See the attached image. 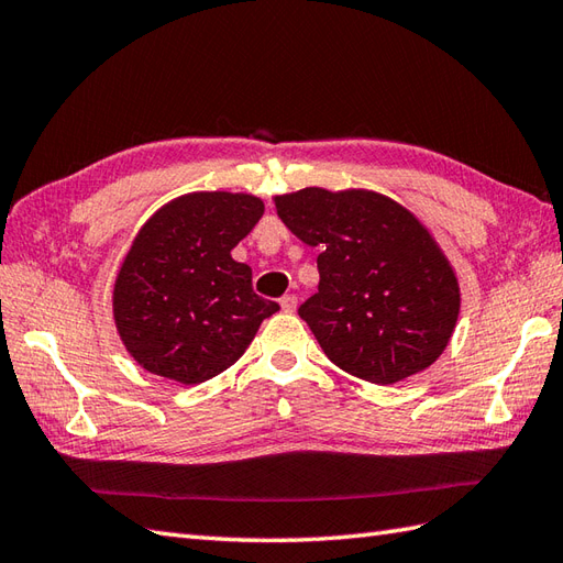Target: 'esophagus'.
<instances>
[{
  "label": "esophagus",
  "instance_id": "obj_1",
  "mask_svg": "<svg viewBox=\"0 0 563 563\" xmlns=\"http://www.w3.org/2000/svg\"><path fill=\"white\" fill-rule=\"evenodd\" d=\"M280 307L285 313H292L297 309V297L295 295H283L280 297Z\"/></svg>",
  "mask_w": 563,
  "mask_h": 563
}]
</instances>
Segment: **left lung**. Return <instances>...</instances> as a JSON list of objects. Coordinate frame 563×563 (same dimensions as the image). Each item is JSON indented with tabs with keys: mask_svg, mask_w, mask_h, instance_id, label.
Here are the masks:
<instances>
[{
	"mask_svg": "<svg viewBox=\"0 0 563 563\" xmlns=\"http://www.w3.org/2000/svg\"><path fill=\"white\" fill-rule=\"evenodd\" d=\"M295 238L319 246V292L299 307L335 367L396 384L434 364L461 311L459 280L408 208L384 194L307 187L276 196Z\"/></svg>",
	"mask_w": 563,
	"mask_h": 563,
	"instance_id": "obj_1",
	"label": "left lung"
}]
</instances>
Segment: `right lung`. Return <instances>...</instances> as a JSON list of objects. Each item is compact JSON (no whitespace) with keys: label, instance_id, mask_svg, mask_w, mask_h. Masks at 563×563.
<instances>
[{"label":"right lung","instance_id":"obj_1","mask_svg":"<svg viewBox=\"0 0 563 563\" xmlns=\"http://www.w3.org/2000/svg\"><path fill=\"white\" fill-rule=\"evenodd\" d=\"M264 216L252 194L196 191L165 203L117 273L112 311L143 369L185 386L238 362L278 302L258 297L232 250Z\"/></svg>","mask_w":563,"mask_h":563}]
</instances>
